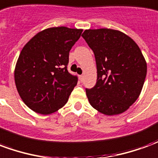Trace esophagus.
I'll list each match as a JSON object with an SVG mask.
<instances>
[{
  "label": "esophagus",
  "mask_w": 158,
  "mask_h": 158,
  "mask_svg": "<svg viewBox=\"0 0 158 158\" xmlns=\"http://www.w3.org/2000/svg\"><path fill=\"white\" fill-rule=\"evenodd\" d=\"M79 79H80V81H83V78H84V75H79Z\"/></svg>",
  "instance_id": "obj_1"
}]
</instances>
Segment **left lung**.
Returning a JSON list of instances; mask_svg holds the SVG:
<instances>
[{"instance_id":"obj_1","label":"left lung","mask_w":158,"mask_h":158,"mask_svg":"<svg viewBox=\"0 0 158 158\" xmlns=\"http://www.w3.org/2000/svg\"><path fill=\"white\" fill-rule=\"evenodd\" d=\"M83 38L95 54L96 85L86 89L90 105L105 115L125 112L138 99L147 66L138 45L121 31L86 29Z\"/></svg>"}]
</instances>
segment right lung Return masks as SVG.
Wrapping results in <instances>:
<instances>
[{
  "label": "right lung",
  "instance_id": "obj_1",
  "mask_svg": "<svg viewBox=\"0 0 158 158\" xmlns=\"http://www.w3.org/2000/svg\"><path fill=\"white\" fill-rule=\"evenodd\" d=\"M83 29L54 27L33 37L21 51L14 70L19 96L35 113L47 115L65 105L78 82L67 66L69 52Z\"/></svg>",
  "mask_w": 158,
  "mask_h": 158
}]
</instances>
